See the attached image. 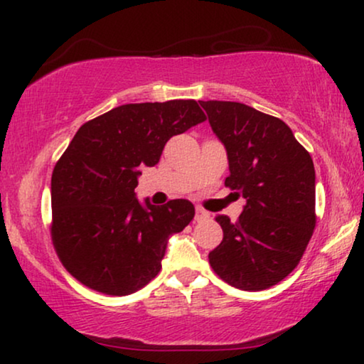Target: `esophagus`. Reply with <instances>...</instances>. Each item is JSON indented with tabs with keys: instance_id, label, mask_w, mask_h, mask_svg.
Instances as JSON below:
<instances>
[{
	"instance_id": "esophagus-1",
	"label": "esophagus",
	"mask_w": 364,
	"mask_h": 364,
	"mask_svg": "<svg viewBox=\"0 0 364 364\" xmlns=\"http://www.w3.org/2000/svg\"><path fill=\"white\" fill-rule=\"evenodd\" d=\"M208 217H210V213L203 210V208H200V207L196 208V222H203V220H207Z\"/></svg>"
}]
</instances>
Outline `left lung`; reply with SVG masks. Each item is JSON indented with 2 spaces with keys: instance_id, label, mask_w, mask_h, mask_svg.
<instances>
[{
  "instance_id": "left-lung-1",
  "label": "left lung",
  "mask_w": 364,
  "mask_h": 364,
  "mask_svg": "<svg viewBox=\"0 0 364 364\" xmlns=\"http://www.w3.org/2000/svg\"><path fill=\"white\" fill-rule=\"evenodd\" d=\"M200 106L227 149L225 187L247 198L237 222L215 217L223 240L208 253V263L228 285L267 290L295 270L315 230L311 156L282 119L242 102Z\"/></svg>"
}]
</instances>
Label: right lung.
Returning <instances> with one entry per match:
<instances>
[{"instance_id":"1","label":"right lung","mask_w":364,"mask_h":364,"mask_svg":"<svg viewBox=\"0 0 364 364\" xmlns=\"http://www.w3.org/2000/svg\"><path fill=\"white\" fill-rule=\"evenodd\" d=\"M193 99L124 104L82 124L51 177V240L84 287L124 296L162 268L167 238L196 215L186 198L142 207L139 167H154L168 139L205 121Z\"/></svg>"}]
</instances>
